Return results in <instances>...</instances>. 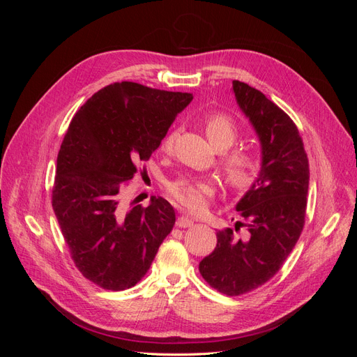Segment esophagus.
<instances>
[{
  "mask_svg": "<svg viewBox=\"0 0 357 357\" xmlns=\"http://www.w3.org/2000/svg\"><path fill=\"white\" fill-rule=\"evenodd\" d=\"M192 225H193V220L186 218V215H180V218L176 220L177 228H190Z\"/></svg>",
  "mask_w": 357,
  "mask_h": 357,
  "instance_id": "34e87169",
  "label": "esophagus"
}]
</instances>
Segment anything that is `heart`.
Instances as JSON below:
<instances>
[{
	"instance_id": "heart-1",
	"label": "heart",
	"mask_w": 357,
	"mask_h": 357,
	"mask_svg": "<svg viewBox=\"0 0 357 357\" xmlns=\"http://www.w3.org/2000/svg\"><path fill=\"white\" fill-rule=\"evenodd\" d=\"M205 134L208 142L218 150L229 149L238 137L236 125L226 113H211L204 121ZM176 132L169 131L160 142V150L171 153L174 146ZM220 169L232 189L241 190L252 185L261 169V160L250 149L236 147L226 150L220 158ZM218 185L211 177L183 176L168 185L169 197L177 201L181 207L192 213H202L208 205V199L215 193Z\"/></svg>"
}]
</instances>
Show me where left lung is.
<instances>
[{
    "instance_id": "left-lung-1",
    "label": "left lung",
    "mask_w": 357,
    "mask_h": 357,
    "mask_svg": "<svg viewBox=\"0 0 357 357\" xmlns=\"http://www.w3.org/2000/svg\"><path fill=\"white\" fill-rule=\"evenodd\" d=\"M232 89L257 134L262 165L235 207L244 222H236L235 231L218 232V244L199 262V273L220 294L238 296L273 278L294 250L305 223L310 168L294 121L247 83L234 80ZM241 225L248 229L244 239L236 235Z\"/></svg>"
}]
</instances>
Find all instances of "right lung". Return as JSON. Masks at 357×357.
<instances>
[{
    "instance_id": "right-lung-1",
    "label": "right lung",
    "mask_w": 357,
    "mask_h": 357,
    "mask_svg": "<svg viewBox=\"0 0 357 357\" xmlns=\"http://www.w3.org/2000/svg\"><path fill=\"white\" fill-rule=\"evenodd\" d=\"M192 100V93L121 82L93 93L73 117L58 153L52 207L75 266L102 289L135 286L172 231L176 213L167 199L128 207L123 190Z\"/></svg>"
}]
</instances>
